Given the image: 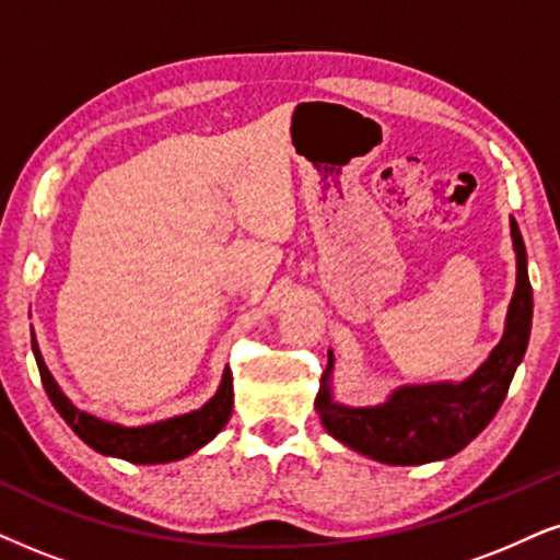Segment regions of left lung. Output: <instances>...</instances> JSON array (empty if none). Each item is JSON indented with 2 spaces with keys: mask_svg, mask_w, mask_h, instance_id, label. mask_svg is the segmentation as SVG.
<instances>
[{
  "mask_svg": "<svg viewBox=\"0 0 560 560\" xmlns=\"http://www.w3.org/2000/svg\"><path fill=\"white\" fill-rule=\"evenodd\" d=\"M516 256V287L509 302L504 336L488 359L463 382L400 385L377 406H343L332 398V364L320 380L315 410L323 429L359 455L385 465H427L465 450L491 423L506 398L516 366L525 359L533 328V287L520 228L509 219Z\"/></svg>",
  "mask_w": 560,
  "mask_h": 560,
  "instance_id": "1",
  "label": "left lung"
}]
</instances>
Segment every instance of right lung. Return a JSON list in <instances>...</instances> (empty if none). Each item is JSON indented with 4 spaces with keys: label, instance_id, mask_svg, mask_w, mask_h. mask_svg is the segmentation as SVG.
I'll list each match as a JSON object with an SVG mask.
<instances>
[{
    "label": "right lung",
    "instance_id": "add662e5",
    "mask_svg": "<svg viewBox=\"0 0 560 560\" xmlns=\"http://www.w3.org/2000/svg\"><path fill=\"white\" fill-rule=\"evenodd\" d=\"M33 353L35 364H38L40 380H44L48 400L59 410V416L69 423V429L82 439L88 447L101 452L105 457H118L133 465H162L175 463L194 455L203 444H209L219 431L228 427L232 406H235V395H232V374L230 366L222 374L217 393L203 402L201 408L190 410V413L170 416V419L144 423V427H124V423L103 421L97 416L80 410L72 400L63 395L59 382L48 372L44 362V353L38 349L33 332Z\"/></svg>",
    "mask_w": 560,
    "mask_h": 560
}]
</instances>
